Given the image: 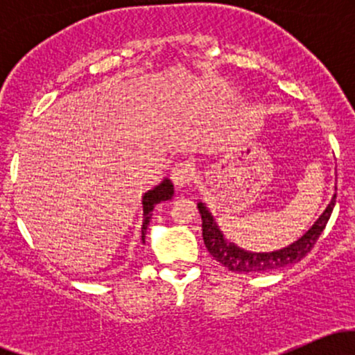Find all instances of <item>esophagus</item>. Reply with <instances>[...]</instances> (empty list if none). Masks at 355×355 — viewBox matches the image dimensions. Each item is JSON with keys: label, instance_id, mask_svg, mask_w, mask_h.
I'll list each match as a JSON object with an SVG mask.
<instances>
[{"label": "esophagus", "instance_id": "34e87169", "mask_svg": "<svg viewBox=\"0 0 355 355\" xmlns=\"http://www.w3.org/2000/svg\"><path fill=\"white\" fill-rule=\"evenodd\" d=\"M195 175V165L191 162H178L172 168V180L178 189L190 185Z\"/></svg>", "mask_w": 355, "mask_h": 355}]
</instances>
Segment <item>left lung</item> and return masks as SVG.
<instances>
[{
  "label": "left lung",
  "instance_id": "1",
  "mask_svg": "<svg viewBox=\"0 0 355 355\" xmlns=\"http://www.w3.org/2000/svg\"><path fill=\"white\" fill-rule=\"evenodd\" d=\"M336 197L337 193H334L327 209L324 210V214L317 218V222L305 232L302 237L297 240V242L291 243L288 247H284L275 252H248L229 242V240L223 237L222 232H220L217 222L211 217L205 203H198V211L202 215L203 242H205V247L210 252V255L232 272L254 274V272H266L272 270V268L292 266V263L300 262L312 250V247L315 245L325 225H327L329 218H331L334 205H336Z\"/></svg>",
  "mask_w": 355,
  "mask_h": 355
}]
</instances>
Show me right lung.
Returning <instances> with one entry per match:
<instances>
[{"label": "right lung", "instance_id": "add662e5", "mask_svg": "<svg viewBox=\"0 0 355 355\" xmlns=\"http://www.w3.org/2000/svg\"><path fill=\"white\" fill-rule=\"evenodd\" d=\"M173 197V185L170 180H165L160 183V185L155 187L153 190H148L144 195V227H141V240H145V232L146 227H148L150 218H152V211L155 205L160 202L170 200Z\"/></svg>", "mask_w": 355, "mask_h": 355}]
</instances>
